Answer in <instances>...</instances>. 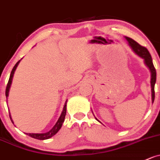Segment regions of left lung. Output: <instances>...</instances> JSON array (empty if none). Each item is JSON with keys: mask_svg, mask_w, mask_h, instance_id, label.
Listing matches in <instances>:
<instances>
[{"mask_svg": "<svg viewBox=\"0 0 160 160\" xmlns=\"http://www.w3.org/2000/svg\"><path fill=\"white\" fill-rule=\"evenodd\" d=\"M127 40L129 42V45L130 46V47L132 48L134 52L137 55H138L139 56L144 59L146 65L149 67V70L151 72V88H152V103L154 101V98H155V91H154V87H155V83L156 81V68L153 66V63H152V59L151 57V55L148 49H147L144 46H142L141 45L138 43V42H136L135 40H133V39L130 38V37H126ZM96 120H98L96 118Z\"/></svg>", "mask_w": 160, "mask_h": 160, "instance_id": "left-lung-1", "label": "left lung"}]
</instances>
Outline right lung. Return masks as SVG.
Here are the masks:
<instances>
[{
    "label": "right lung",
    "mask_w": 160,
    "mask_h": 160,
    "mask_svg": "<svg viewBox=\"0 0 160 160\" xmlns=\"http://www.w3.org/2000/svg\"><path fill=\"white\" fill-rule=\"evenodd\" d=\"M20 62V60H19L18 62L16 63V65L13 66V69H12V71H11V75H10V78H9V80H8V85H7V87H6V92H5V94H6L7 98L8 97V93H9V89H10V87H11L13 74H14L15 70H16L17 67H18ZM66 102H67V101H66ZM66 104H65L64 108H63V111H62V112L61 116L59 117V120H58V121L56 122V123L55 124V126L53 127V128L51 129L49 132H47V133H25L26 134L29 135L30 137H31L34 139H37V140H46V139H49V138H50V137H52V136H54L60 130V128H62V125L63 122H64V121H65V117H66ZM10 118H11V121L13 122V121H12V119H11V115H10Z\"/></svg>",
    "instance_id": "add662e5"
}]
</instances>
